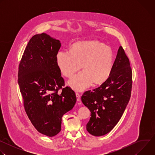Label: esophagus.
<instances>
[{
  "label": "esophagus",
  "mask_w": 155,
  "mask_h": 155,
  "mask_svg": "<svg viewBox=\"0 0 155 155\" xmlns=\"http://www.w3.org/2000/svg\"><path fill=\"white\" fill-rule=\"evenodd\" d=\"M76 96H77V101H80V97H81V94L79 93H76Z\"/></svg>",
  "instance_id": "1"
}]
</instances>
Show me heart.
Listing matches in <instances>:
<instances>
[{"label": "heart", "mask_w": 155, "mask_h": 155, "mask_svg": "<svg viewBox=\"0 0 155 155\" xmlns=\"http://www.w3.org/2000/svg\"><path fill=\"white\" fill-rule=\"evenodd\" d=\"M56 62L62 74L71 78L82 68L83 71L69 81L73 89L82 91L94 84L104 82L111 73L114 65L112 50L95 40L78 41L72 45L71 51H59Z\"/></svg>", "instance_id": "1"}]
</instances>
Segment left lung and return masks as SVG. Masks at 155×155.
I'll return each instance as SVG.
<instances>
[{"instance_id":"8db88e82","label":"left lung","mask_w":155,"mask_h":155,"mask_svg":"<svg viewBox=\"0 0 155 155\" xmlns=\"http://www.w3.org/2000/svg\"><path fill=\"white\" fill-rule=\"evenodd\" d=\"M132 72L129 58L120 47L108 78L98 87L85 91L83 104L91 111L86 130L93 136H102L112 130L121 118L129 101Z\"/></svg>"}]
</instances>
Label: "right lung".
I'll use <instances>...</instances> for the list:
<instances>
[{
    "label": "right lung",
    "mask_w": 155,
    "mask_h": 155,
    "mask_svg": "<svg viewBox=\"0 0 155 155\" xmlns=\"http://www.w3.org/2000/svg\"><path fill=\"white\" fill-rule=\"evenodd\" d=\"M61 45L59 40L45 33L34 35L18 68V83L26 113L35 129L48 137L61 131L62 116L77 101L72 88L63 87L65 81L56 62Z\"/></svg>",
    "instance_id": "add662e5"
}]
</instances>
